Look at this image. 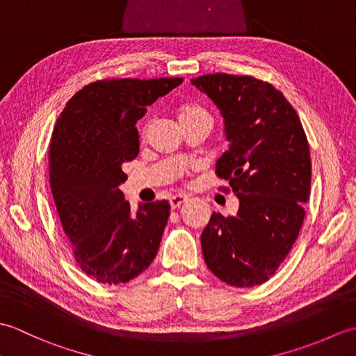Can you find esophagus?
Instances as JSON below:
<instances>
[{
	"label": "esophagus",
	"instance_id": "obj_1",
	"mask_svg": "<svg viewBox=\"0 0 356 356\" xmlns=\"http://www.w3.org/2000/svg\"><path fill=\"white\" fill-rule=\"evenodd\" d=\"M186 200H188V195L186 194H176V195H172V197L170 199V205H171L172 209H176V208H179L180 205H182V203H185Z\"/></svg>",
	"mask_w": 356,
	"mask_h": 356
}]
</instances>
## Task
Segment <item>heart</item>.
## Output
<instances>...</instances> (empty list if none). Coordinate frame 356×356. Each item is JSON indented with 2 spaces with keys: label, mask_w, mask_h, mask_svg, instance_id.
I'll use <instances>...</instances> for the list:
<instances>
[{
  "label": "heart",
  "mask_w": 356,
  "mask_h": 356,
  "mask_svg": "<svg viewBox=\"0 0 356 356\" xmlns=\"http://www.w3.org/2000/svg\"><path fill=\"white\" fill-rule=\"evenodd\" d=\"M197 113H205L197 105H185V107L180 108V115L179 118H184V116H190V115H197Z\"/></svg>",
  "instance_id": "obj_1"
}]
</instances>
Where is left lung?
<instances>
[{"mask_svg":"<svg viewBox=\"0 0 356 356\" xmlns=\"http://www.w3.org/2000/svg\"><path fill=\"white\" fill-rule=\"evenodd\" d=\"M191 84L223 116L229 149L216 170L240 203L237 216H211L200 237L205 263L231 286L261 284L289 254L305 220L312 176L306 133L297 111L268 82L214 73Z\"/></svg>","mask_w":356,"mask_h":356,"instance_id":"8db88e82","label":"left lung"}]
</instances>
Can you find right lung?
Here are the masks:
<instances>
[{"mask_svg":"<svg viewBox=\"0 0 356 356\" xmlns=\"http://www.w3.org/2000/svg\"><path fill=\"white\" fill-rule=\"evenodd\" d=\"M182 78L104 79L67 102L53 128L50 188L73 255L88 277L120 284L145 270L170 217L166 200L140 203L136 214L119 185L139 154L136 122Z\"/></svg>","mask_w":356,"mask_h":356,"instance_id":"obj_1","label":"right lung"}]
</instances>
